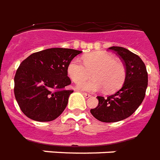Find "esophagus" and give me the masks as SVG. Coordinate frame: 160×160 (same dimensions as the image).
Listing matches in <instances>:
<instances>
[{
  "label": "esophagus",
  "mask_w": 160,
  "mask_h": 160,
  "mask_svg": "<svg viewBox=\"0 0 160 160\" xmlns=\"http://www.w3.org/2000/svg\"><path fill=\"white\" fill-rule=\"evenodd\" d=\"M82 95H84L85 98H89V97H90V96H91V95H90L89 93H85V92H82Z\"/></svg>",
  "instance_id": "1"
}]
</instances>
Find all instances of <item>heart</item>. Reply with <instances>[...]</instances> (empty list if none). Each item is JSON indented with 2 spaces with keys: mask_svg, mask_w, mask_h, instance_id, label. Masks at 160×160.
<instances>
[{
  "mask_svg": "<svg viewBox=\"0 0 160 160\" xmlns=\"http://www.w3.org/2000/svg\"><path fill=\"white\" fill-rule=\"evenodd\" d=\"M84 64L79 59H73L68 65L67 72L70 78L77 83L92 74L94 79L79 83L78 90L95 92L102 90L108 93L116 91L121 87L125 78L124 65L114 60L111 54L105 51H95L85 55Z\"/></svg>",
  "mask_w": 160,
  "mask_h": 160,
  "instance_id": "obj_1",
  "label": "heart"
}]
</instances>
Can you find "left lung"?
Instances as JSON below:
<instances>
[{"label":"left lung","instance_id":"1","mask_svg":"<svg viewBox=\"0 0 160 160\" xmlns=\"http://www.w3.org/2000/svg\"><path fill=\"white\" fill-rule=\"evenodd\" d=\"M109 49L124 62V83L114 95L106 98L97 96L99 104L96 108L90 109V113L100 121L112 123L129 117L141 105L148 86V73L144 63L137 55L119 46Z\"/></svg>","mask_w":160,"mask_h":160}]
</instances>
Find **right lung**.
<instances>
[{
	"instance_id": "obj_1",
	"label": "right lung",
	"mask_w": 160,
	"mask_h": 160,
	"mask_svg": "<svg viewBox=\"0 0 160 160\" xmlns=\"http://www.w3.org/2000/svg\"><path fill=\"white\" fill-rule=\"evenodd\" d=\"M82 51L51 48L31 54L21 63L14 78L15 97L21 111L40 122L54 120L65 110L73 90L67 67Z\"/></svg>"
}]
</instances>
